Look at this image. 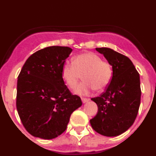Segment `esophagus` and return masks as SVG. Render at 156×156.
<instances>
[{"mask_svg": "<svg viewBox=\"0 0 156 156\" xmlns=\"http://www.w3.org/2000/svg\"><path fill=\"white\" fill-rule=\"evenodd\" d=\"M81 100H82L83 103H85V102H87V101H88L90 100V99L87 98H81Z\"/></svg>", "mask_w": 156, "mask_h": 156, "instance_id": "34e87169", "label": "esophagus"}]
</instances>
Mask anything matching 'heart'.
<instances>
[{
	"instance_id": "1",
	"label": "heart",
	"mask_w": 156,
	"mask_h": 156,
	"mask_svg": "<svg viewBox=\"0 0 156 156\" xmlns=\"http://www.w3.org/2000/svg\"><path fill=\"white\" fill-rule=\"evenodd\" d=\"M111 63L97 54L87 52L74 58L73 63L66 62L62 67V76L66 85L73 88L83 76V81L74 88L77 94L87 95L93 90H104L112 78Z\"/></svg>"
}]
</instances>
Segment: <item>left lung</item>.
Wrapping results in <instances>:
<instances>
[{
  "mask_svg": "<svg viewBox=\"0 0 156 156\" xmlns=\"http://www.w3.org/2000/svg\"><path fill=\"white\" fill-rule=\"evenodd\" d=\"M96 50L111 63L113 74L105 91L91 98L98 112L90 122L100 134L115 137L126 131L138 113L141 95L140 76L126 56L108 48Z\"/></svg>",
  "mask_w": 156,
  "mask_h": 156,
  "instance_id": "left-lung-1",
  "label": "left lung"
}]
</instances>
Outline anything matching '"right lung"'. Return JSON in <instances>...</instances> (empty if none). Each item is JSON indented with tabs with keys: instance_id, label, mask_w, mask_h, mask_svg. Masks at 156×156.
<instances>
[{
	"instance_id": "right-lung-1",
	"label": "right lung",
	"mask_w": 156,
	"mask_h": 156,
	"mask_svg": "<svg viewBox=\"0 0 156 156\" xmlns=\"http://www.w3.org/2000/svg\"><path fill=\"white\" fill-rule=\"evenodd\" d=\"M72 51L60 46L37 51L18 76L16 108L23 125L34 137L53 139L61 135L71 114L82 105L62 76V67Z\"/></svg>"
}]
</instances>
